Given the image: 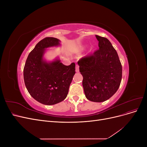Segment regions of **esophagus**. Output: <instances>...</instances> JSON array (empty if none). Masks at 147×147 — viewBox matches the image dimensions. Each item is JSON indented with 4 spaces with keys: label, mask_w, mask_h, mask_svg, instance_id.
I'll return each mask as SVG.
<instances>
[{
    "label": "esophagus",
    "mask_w": 147,
    "mask_h": 147,
    "mask_svg": "<svg viewBox=\"0 0 147 147\" xmlns=\"http://www.w3.org/2000/svg\"><path fill=\"white\" fill-rule=\"evenodd\" d=\"M75 71H76V72H79V66L77 64H76V67H75Z\"/></svg>",
    "instance_id": "esophagus-1"
}]
</instances>
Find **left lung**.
Here are the masks:
<instances>
[{
    "label": "left lung",
    "instance_id": "obj_1",
    "mask_svg": "<svg viewBox=\"0 0 147 147\" xmlns=\"http://www.w3.org/2000/svg\"><path fill=\"white\" fill-rule=\"evenodd\" d=\"M98 50L78 61L83 77L82 84L86 98L101 102L117 91L122 78V65L118 53L109 40L96 35Z\"/></svg>",
    "mask_w": 147,
    "mask_h": 147
}]
</instances>
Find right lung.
Masks as SVG:
<instances>
[{
  "mask_svg": "<svg viewBox=\"0 0 147 147\" xmlns=\"http://www.w3.org/2000/svg\"><path fill=\"white\" fill-rule=\"evenodd\" d=\"M60 45V40L46 37L30 51L24 67V80L30 96L40 103L54 105L64 100L75 74V64L65 65L59 59H44L46 49Z\"/></svg>",
  "mask_w": 147,
  "mask_h": 147,
  "instance_id": "add662e5",
  "label": "right lung"
}]
</instances>
